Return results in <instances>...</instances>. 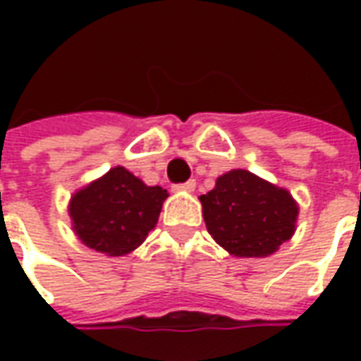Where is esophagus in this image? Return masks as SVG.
Returning <instances> with one entry per match:
<instances>
[{
  "instance_id": "esophagus-1",
  "label": "esophagus",
  "mask_w": 361,
  "mask_h": 361,
  "mask_svg": "<svg viewBox=\"0 0 361 361\" xmlns=\"http://www.w3.org/2000/svg\"><path fill=\"white\" fill-rule=\"evenodd\" d=\"M193 189H195V180H188L173 185V191H193Z\"/></svg>"
}]
</instances>
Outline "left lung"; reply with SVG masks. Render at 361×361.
I'll return each mask as SVG.
<instances>
[{
  "label": "left lung",
  "mask_w": 361,
  "mask_h": 361,
  "mask_svg": "<svg viewBox=\"0 0 361 361\" xmlns=\"http://www.w3.org/2000/svg\"><path fill=\"white\" fill-rule=\"evenodd\" d=\"M201 203L209 234L235 257L271 255L295 230L292 195L247 170L220 176Z\"/></svg>",
  "instance_id": "obj_1"
}]
</instances>
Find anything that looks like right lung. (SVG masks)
<instances>
[{
  "label": "right lung",
  "instance_id": "add662e5",
  "mask_svg": "<svg viewBox=\"0 0 361 361\" xmlns=\"http://www.w3.org/2000/svg\"><path fill=\"white\" fill-rule=\"evenodd\" d=\"M166 197V189L149 188L118 166L75 193L69 214L87 247L119 257L141 245L157 226Z\"/></svg>",
  "mask_w": 361,
  "mask_h": 361
}]
</instances>
